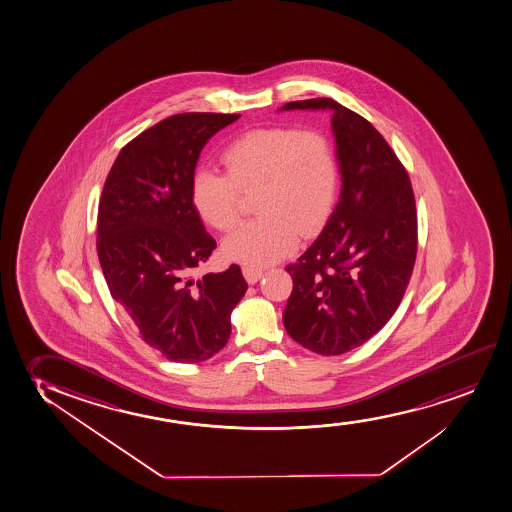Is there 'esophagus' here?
Returning <instances> with one entry per match:
<instances>
[{"instance_id": "1", "label": "esophagus", "mask_w": 512, "mask_h": 512, "mask_svg": "<svg viewBox=\"0 0 512 512\" xmlns=\"http://www.w3.org/2000/svg\"><path fill=\"white\" fill-rule=\"evenodd\" d=\"M243 276L248 281V285H255L264 276V273H262V269H257V267L245 266L243 267Z\"/></svg>"}]
</instances>
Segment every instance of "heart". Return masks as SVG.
Returning a JSON list of instances; mask_svg holds the SVG:
<instances>
[{
	"instance_id": "heart-1",
	"label": "heart",
	"mask_w": 512,
	"mask_h": 512,
	"mask_svg": "<svg viewBox=\"0 0 512 512\" xmlns=\"http://www.w3.org/2000/svg\"><path fill=\"white\" fill-rule=\"evenodd\" d=\"M225 173L200 168L191 180V203L201 220L219 231L239 220L241 193H257V219L224 239L227 259L271 266L295 252L297 234L311 236L332 212L339 165L332 140L319 130L255 128L222 151Z\"/></svg>"
}]
</instances>
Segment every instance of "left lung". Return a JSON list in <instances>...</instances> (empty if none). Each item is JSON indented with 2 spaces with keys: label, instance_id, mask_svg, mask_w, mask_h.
<instances>
[{
  "label": "left lung",
  "instance_id": "8db88e82",
  "mask_svg": "<svg viewBox=\"0 0 512 512\" xmlns=\"http://www.w3.org/2000/svg\"><path fill=\"white\" fill-rule=\"evenodd\" d=\"M295 109L332 111L342 189L318 239L286 267L293 290L283 325L309 351L339 356L379 332L405 295L417 257L415 198L370 121L333 99L279 107Z\"/></svg>",
  "mask_w": 512,
  "mask_h": 512
}]
</instances>
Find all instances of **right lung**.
Segmentation results:
<instances>
[{
	"label": "right lung",
	"instance_id": "add662e5",
	"mask_svg": "<svg viewBox=\"0 0 512 512\" xmlns=\"http://www.w3.org/2000/svg\"><path fill=\"white\" fill-rule=\"evenodd\" d=\"M239 114L184 113L121 149L97 217V253L113 299L147 346L175 363H201L226 346L245 295L236 264L194 278L217 248L191 203L201 149Z\"/></svg>",
	"mask_w": 512,
	"mask_h": 512
}]
</instances>
